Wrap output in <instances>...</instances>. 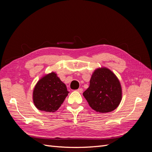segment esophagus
Masks as SVG:
<instances>
[{
  "mask_svg": "<svg viewBox=\"0 0 152 152\" xmlns=\"http://www.w3.org/2000/svg\"><path fill=\"white\" fill-rule=\"evenodd\" d=\"M77 91H78V92H79V93H82V91H83V89H82V88H79V89H78L77 90Z\"/></svg>",
  "mask_w": 152,
  "mask_h": 152,
  "instance_id": "obj_1",
  "label": "esophagus"
}]
</instances>
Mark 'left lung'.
I'll return each mask as SVG.
<instances>
[{
  "mask_svg": "<svg viewBox=\"0 0 152 152\" xmlns=\"http://www.w3.org/2000/svg\"><path fill=\"white\" fill-rule=\"evenodd\" d=\"M90 107L96 112L107 113L116 109L122 100V87L117 76L110 69H96L89 87L83 93Z\"/></svg>",
  "mask_w": 152,
  "mask_h": 152,
  "instance_id": "left-lung-1",
  "label": "left lung"
}]
</instances>
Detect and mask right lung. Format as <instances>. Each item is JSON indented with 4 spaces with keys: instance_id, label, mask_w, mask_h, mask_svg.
<instances>
[{
    "instance_id": "right-lung-1",
    "label": "right lung",
    "mask_w": 152,
    "mask_h": 152,
    "mask_svg": "<svg viewBox=\"0 0 152 152\" xmlns=\"http://www.w3.org/2000/svg\"><path fill=\"white\" fill-rule=\"evenodd\" d=\"M66 85L54 72L45 75L37 82L33 91V102L41 111L54 112L68 96Z\"/></svg>"
}]
</instances>
